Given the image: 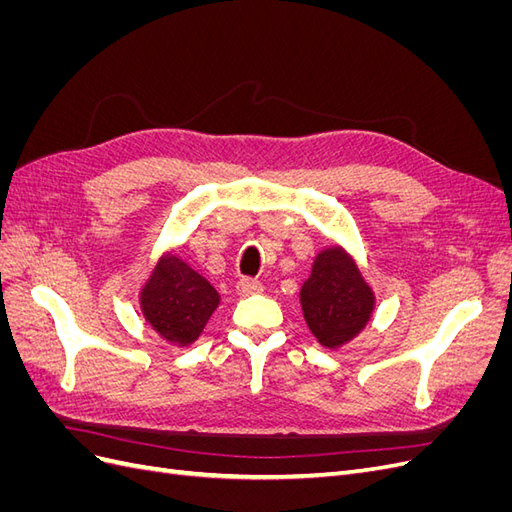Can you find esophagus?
<instances>
[{
  "instance_id": "34e87169",
  "label": "esophagus",
  "mask_w": 512,
  "mask_h": 512,
  "mask_svg": "<svg viewBox=\"0 0 512 512\" xmlns=\"http://www.w3.org/2000/svg\"><path fill=\"white\" fill-rule=\"evenodd\" d=\"M237 292L241 294V297H247V294H258V292H262V284L258 280H250V277H245V280H241L237 284Z\"/></svg>"
}]
</instances>
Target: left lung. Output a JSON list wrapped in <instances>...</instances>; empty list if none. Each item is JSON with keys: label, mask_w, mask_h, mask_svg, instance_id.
Segmentation results:
<instances>
[{"label": "left lung", "mask_w": 512, "mask_h": 512, "mask_svg": "<svg viewBox=\"0 0 512 512\" xmlns=\"http://www.w3.org/2000/svg\"><path fill=\"white\" fill-rule=\"evenodd\" d=\"M299 297L309 331L331 350L352 342L376 307L374 290L342 245H329L316 254Z\"/></svg>", "instance_id": "obj_1"}]
</instances>
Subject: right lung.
I'll return each mask as SVG.
<instances>
[{"instance_id": "1", "label": "right lung", "mask_w": 512, "mask_h": 512, "mask_svg": "<svg viewBox=\"0 0 512 512\" xmlns=\"http://www.w3.org/2000/svg\"><path fill=\"white\" fill-rule=\"evenodd\" d=\"M149 327L173 346H190L220 305V294L175 252H166L138 294Z\"/></svg>"}]
</instances>
